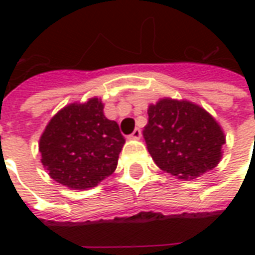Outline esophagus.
Returning <instances> with one entry per match:
<instances>
[{
    "mask_svg": "<svg viewBox=\"0 0 255 255\" xmlns=\"http://www.w3.org/2000/svg\"><path fill=\"white\" fill-rule=\"evenodd\" d=\"M140 136H142V131L139 129V128H135L133 129V132L128 136L129 139H140Z\"/></svg>",
    "mask_w": 255,
    "mask_h": 255,
    "instance_id": "obj_1",
    "label": "esophagus"
}]
</instances>
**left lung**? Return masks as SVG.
<instances>
[{
  "mask_svg": "<svg viewBox=\"0 0 255 255\" xmlns=\"http://www.w3.org/2000/svg\"><path fill=\"white\" fill-rule=\"evenodd\" d=\"M143 138L158 168L195 179L217 166L225 135L212 115L188 101L162 98L150 105Z\"/></svg>",
  "mask_w": 255,
  "mask_h": 255,
  "instance_id": "1",
  "label": "left lung"
}]
</instances>
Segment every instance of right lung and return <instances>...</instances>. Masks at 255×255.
<instances>
[{"label": "right lung", "mask_w": 255, "mask_h": 255, "mask_svg": "<svg viewBox=\"0 0 255 255\" xmlns=\"http://www.w3.org/2000/svg\"><path fill=\"white\" fill-rule=\"evenodd\" d=\"M124 143L119 124L104 115L101 100L90 98L69 104L52 117L39 139V153L52 179L87 190L115 172Z\"/></svg>", "instance_id": "add662e5"}]
</instances>
